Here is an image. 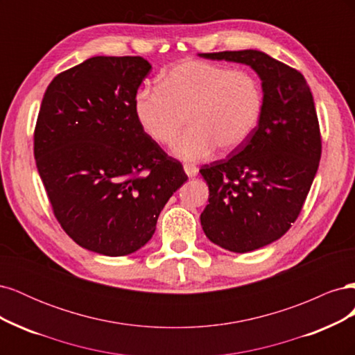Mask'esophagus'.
Masks as SVG:
<instances>
[{
  "instance_id": "esophagus-1",
  "label": "esophagus",
  "mask_w": 355,
  "mask_h": 355,
  "mask_svg": "<svg viewBox=\"0 0 355 355\" xmlns=\"http://www.w3.org/2000/svg\"><path fill=\"white\" fill-rule=\"evenodd\" d=\"M184 170H185V173L188 175V178H196L198 175V168L194 164H185Z\"/></svg>"
}]
</instances>
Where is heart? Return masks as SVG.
Returning <instances> with one entry per match:
<instances>
[{
  "label": "heart",
  "mask_w": 355,
  "mask_h": 355,
  "mask_svg": "<svg viewBox=\"0 0 355 355\" xmlns=\"http://www.w3.org/2000/svg\"><path fill=\"white\" fill-rule=\"evenodd\" d=\"M263 90L253 73L197 59L171 67L158 87H142L133 108L142 130L161 145L175 141L187 121L189 128L171 151L185 161L234 151L256 132L263 114Z\"/></svg>",
  "instance_id": "1"
}]
</instances>
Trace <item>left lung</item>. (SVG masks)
Wrapping results in <instances>:
<instances>
[{
	"label": "left lung",
	"mask_w": 355,
	"mask_h": 355,
	"mask_svg": "<svg viewBox=\"0 0 355 355\" xmlns=\"http://www.w3.org/2000/svg\"><path fill=\"white\" fill-rule=\"evenodd\" d=\"M249 65L262 81L263 114L256 132L225 159L202 166L209 204L200 220L222 249L245 253L278 240L297 219L315 178L321 136L304 75L259 50L201 53Z\"/></svg>",
	"instance_id": "8db88e82"
}]
</instances>
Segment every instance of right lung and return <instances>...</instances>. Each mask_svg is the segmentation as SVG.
<instances>
[{
    "instance_id": "right-lung-1",
    "label": "right lung",
    "mask_w": 355,
    "mask_h": 355,
    "mask_svg": "<svg viewBox=\"0 0 355 355\" xmlns=\"http://www.w3.org/2000/svg\"><path fill=\"white\" fill-rule=\"evenodd\" d=\"M149 71L141 56H94L56 75L41 102L40 178L63 231L94 253L141 249L188 179L137 123L135 96Z\"/></svg>"
}]
</instances>
